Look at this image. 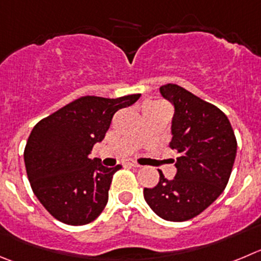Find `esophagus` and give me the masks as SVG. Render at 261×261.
<instances>
[{
    "instance_id": "obj_1",
    "label": "esophagus",
    "mask_w": 261,
    "mask_h": 261,
    "mask_svg": "<svg viewBox=\"0 0 261 261\" xmlns=\"http://www.w3.org/2000/svg\"><path fill=\"white\" fill-rule=\"evenodd\" d=\"M125 165L130 167H140V165L138 162H135V161H127V162H125Z\"/></svg>"
}]
</instances>
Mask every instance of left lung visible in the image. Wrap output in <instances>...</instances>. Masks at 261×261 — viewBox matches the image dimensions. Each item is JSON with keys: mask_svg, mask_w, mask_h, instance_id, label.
<instances>
[{"mask_svg": "<svg viewBox=\"0 0 261 261\" xmlns=\"http://www.w3.org/2000/svg\"><path fill=\"white\" fill-rule=\"evenodd\" d=\"M174 104L172 140L177 172L167 180L162 171L154 188H144V198L160 218L186 221L199 215L223 193L230 177L237 139L229 119L218 107L202 100L184 87H160Z\"/></svg>", "mask_w": 261, "mask_h": 261, "instance_id": "1", "label": "left lung"}]
</instances>
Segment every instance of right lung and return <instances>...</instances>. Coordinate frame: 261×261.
<instances>
[{
    "instance_id": "right-lung-1",
    "label": "right lung",
    "mask_w": 261,
    "mask_h": 261,
    "mask_svg": "<svg viewBox=\"0 0 261 261\" xmlns=\"http://www.w3.org/2000/svg\"><path fill=\"white\" fill-rule=\"evenodd\" d=\"M139 97L81 96L33 127L24 149L27 175L33 193L57 220L85 225L104 210L114 172L122 166L106 167L89 154L104 139L114 113Z\"/></svg>"
}]
</instances>
